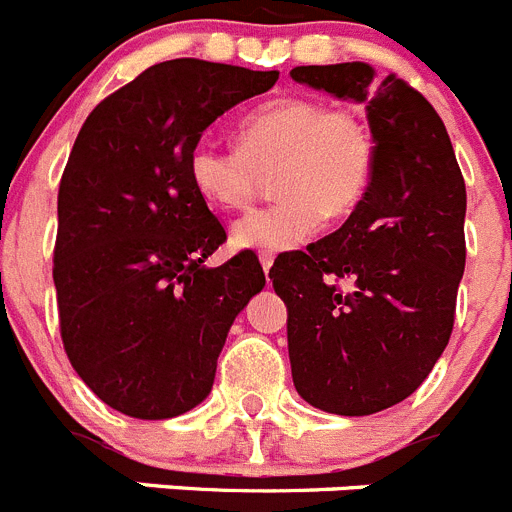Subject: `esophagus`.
I'll return each instance as SVG.
<instances>
[{"label": "esophagus", "mask_w": 512, "mask_h": 512, "mask_svg": "<svg viewBox=\"0 0 512 512\" xmlns=\"http://www.w3.org/2000/svg\"><path fill=\"white\" fill-rule=\"evenodd\" d=\"M259 261H261V266H264V271H266V274H269L271 264H274V253H269V251H261V253H259Z\"/></svg>", "instance_id": "34e87169"}]
</instances>
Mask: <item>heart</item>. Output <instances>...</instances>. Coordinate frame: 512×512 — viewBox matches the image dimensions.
<instances>
[{"label": "heart", "mask_w": 512, "mask_h": 512, "mask_svg": "<svg viewBox=\"0 0 512 512\" xmlns=\"http://www.w3.org/2000/svg\"><path fill=\"white\" fill-rule=\"evenodd\" d=\"M377 164L372 128L351 110H333L312 97H284L248 112L238 146L197 140L189 179L207 205L246 210L271 174V205L248 212L233 228V243L251 251H289L364 200Z\"/></svg>", "instance_id": "b5f03b06"}]
</instances>
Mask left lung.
<instances>
[{
	"instance_id": "1",
	"label": "left lung",
	"mask_w": 512,
	"mask_h": 512,
	"mask_svg": "<svg viewBox=\"0 0 512 512\" xmlns=\"http://www.w3.org/2000/svg\"><path fill=\"white\" fill-rule=\"evenodd\" d=\"M289 76L364 102L377 143L372 182L346 223L269 271L287 305L302 400L372 415L413 395L449 343L467 261V187L438 112L395 74L377 81L369 63L354 61Z\"/></svg>"
}]
</instances>
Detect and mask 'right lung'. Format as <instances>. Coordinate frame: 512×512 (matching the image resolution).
Here are the masks:
<instances>
[{
    "label": "right lung",
    "instance_id": "right-lung-1",
    "mask_svg": "<svg viewBox=\"0 0 512 512\" xmlns=\"http://www.w3.org/2000/svg\"><path fill=\"white\" fill-rule=\"evenodd\" d=\"M277 79L200 58L156 63L76 135L53 251L61 338L89 390L130 418L197 408L235 315L264 289L246 251L205 266L225 228L189 179V153L217 117Z\"/></svg>",
    "mask_w": 512,
    "mask_h": 512
}]
</instances>
